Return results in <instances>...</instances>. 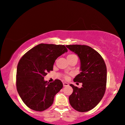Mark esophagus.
<instances>
[{
	"instance_id": "esophagus-1",
	"label": "esophagus",
	"mask_w": 125,
	"mask_h": 125,
	"mask_svg": "<svg viewBox=\"0 0 125 125\" xmlns=\"http://www.w3.org/2000/svg\"><path fill=\"white\" fill-rule=\"evenodd\" d=\"M63 86H69V83L67 82H63Z\"/></svg>"
}]
</instances>
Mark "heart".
<instances>
[{
    "label": "heart",
    "mask_w": 125,
    "mask_h": 125,
    "mask_svg": "<svg viewBox=\"0 0 125 125\" xmlns=\"http://www.w3.org/2000/svg\"><path fill=\"white\" fill-rule=\"evenodd\" d=\"M74 56H76L74 54H69V55H67V58H71V57H74ZM64 78H65V79H67L68 78H69V76H68V75H66L64 76Z\"/></svg>",
    "instance_id": "obj_1"
}]
</instances>
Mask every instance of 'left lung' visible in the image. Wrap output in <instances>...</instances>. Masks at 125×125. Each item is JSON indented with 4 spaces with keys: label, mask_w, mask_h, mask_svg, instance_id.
Wrapping results in <instances>:
<instances>
[{
    "label": "left lung",
    "mask_w": 125,
    "mask_h": 125,
    "mask_svg": "<svg viewBox=\"0 0 125 125\" xmlns=\"http://www.w3.org/2000/svg\"><path fill=\"white\" fill-rule=\"evenodd\" d=\"M75 53L81 61L80 74L74 82L82 83V87L78 88L73 84V92L69 96L71 106L79 112L91 110L99 104L106 91L107 69L102 56L90 46L79 44L66 46Z\"/></svg>",
    "instance_id": "obj_1"
}]
</instances>
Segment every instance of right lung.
<instances>
[{"label": "right lung", "instance_id": "right-lung-1", "mask_svg": "<svg viewBox=\"0 0 125 125\" xmlns=\"http://www.w3.org/2000/svg\"><path fill=\"white\" fill-rule=\"evenodd\" d=\"M67 52L64 45L41 44L27 51L20 59L16 71L18 94L26 105L33 110L42 111L52 105L54 96L63 87L59 79L49 83L44 76L53 70L55 60Z\"/></svg>", "mask_w": 125, "mask_h": 125}]
</instances>
